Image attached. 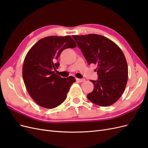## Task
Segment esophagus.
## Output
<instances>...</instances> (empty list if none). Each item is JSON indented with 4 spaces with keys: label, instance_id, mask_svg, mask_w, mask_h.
Instances as JSON below:
<instances>
[{
    "label": "esophagus",
    "instance_id": "1",
    "mask_svg": "<svg viewBox=\"0 0 148 148\" xmlns=\"http://www.w3.org/2000/svg\"><path fill=\"white\" fill-rule=\"evenodd\" d=\"M77 80L78 82H84V81H85V79H84V78H82V79L77 78Z\"/></svg>",
    "mask_w": 148,
    "mask_h": 148
}]
</instances>
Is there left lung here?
Segmentation results:
<instances>
[{
    "label": "left lung",
    "mask_w": 148,
    "mask_h": 148,
    "mask_svg": "<svg viewBox=\"0 0 148 148\" xmlns=\"http://www.w3.org/2000/svg\"><path fill=\"white\" fill-rule=\"evenodd\" d=\"M88 65H97V80H90L93 91L88 99L97 106H109L123 94L128 81L126 59L120 47L103 36L89 34L72 36Z\"/></svg>",
    "instance_id": "8db88e82"
}]
</instances>
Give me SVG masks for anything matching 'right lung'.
Returning <instances> with one entry per match:
<instances>
[{
	"mask_svg": "<svg viewBox=\"0 0 148 148\" xmlns=\"http://www.w3.org/2000/svg\"><path fill=\"white\" fill-rule=\"evenodd\" d=\"M76 46L70 36H51L40 39L26 54L22 70L23 81L29 95L39 106L53 109L65 100L75 78H62L53 70L59 66L57 60L62 52Z\"/></svg>",
	"mask_w": 148,
	"mask_h": 148,
	"instance_id": "1",
	"label": "right lung"
}]
</instances>
